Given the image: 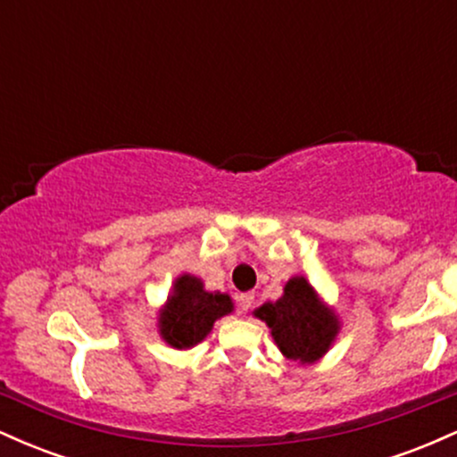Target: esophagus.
Listing matches in <instances>:
<instances>
[{
	"label": "esophagus",
	"mask_w": 457,
	"mask_h": 457,
	"mask_svg": "<svg viewBox=\"0 0 457 457\" xmlns=\"http://www.w3.org/2000/svg\"><path fill=\"white\" fill-rule=\"evenodd\" d=\"M253 295L251 292H245V295H238V309L240 313H246L251 307H253Z\"/></svg>",
	"instance_id": "1"
}]
</instances>
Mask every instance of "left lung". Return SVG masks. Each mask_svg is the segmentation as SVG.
I'll return each instance as SVG.
<instances>
[{
    "instance_id": "left-lung-1",
    "label": "left lung",
    "mask_w": 457,
    "mask_h": 457,
    "mask_svg": "<svg viewBox=\"0 0 457 457\" xmlns=\"http://www.w3.org/2000/svg\"><path fill=\"white\" fill-rule=\"evenodd\" d=\"M253 316L270 328L279 353L298 365H312L322 359L342 330L335 309L322 301L303 275L290 277L283 295L260 305Z\"/></svg>"
}]
</instances>
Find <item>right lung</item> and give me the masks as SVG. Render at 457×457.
Here are the masks:
<instances>
[{
    "label": "right lung",
    "mask_w": 457,
    "mask_h": 457,
    "mask_svg": "<svg viewBox=\"0 0 457 457\" xmlns=\"http://www.w3.org/2000/svg\"><path fill=\"white\" fill-rule=\"evenodd\" d=\"M234 312L232 296L211 292L191 272L178 275L167 301L156 312V330L170 348L191 350L211 335L217 320Z\"/></svg>",
    "instance_id": "obj_1"
}]
</instances>
